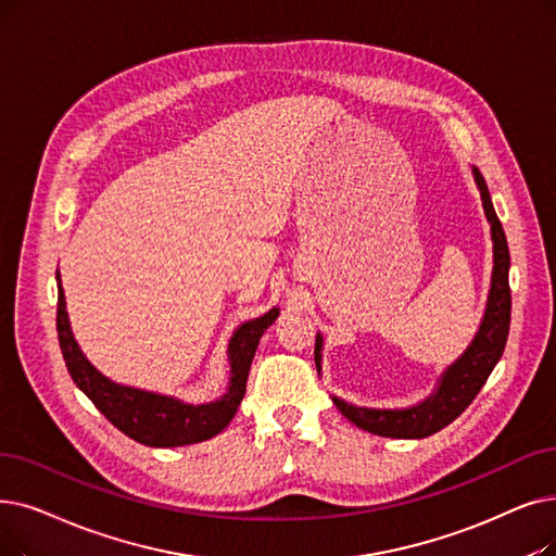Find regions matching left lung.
Wrapping results in <instances>:
<instances>
[{
    "label": "left lung",
    "instance_id": "8db88e82",
    "mask_svg": "<svg viewBox=\"0 0 556 556\" xmlns=\"http://www.w3.org/2000/svg\"><path fill=\"white\" fill-rule=\"evenodd\" d=\"M472 177L477 190L481 195V206L491 225V240H493V273H491V288L489 300L484 308V318L479 323V329L466 352L458 356L454 364H450L437 381V389L427 395L422 402L404 408H372V406H356L341 397L331 395L333 404L338 406L350 422L358 429L377 433L386 439H425L431 433L441 431L452 420L462 416L468 404L477 397L481 386L486 383L489 375L497 366V361L504 352L506 336H509L511 323V291H509V245H506L504 229L497 220V213L493 208V200L489 186L481 177L477 167H472ZM316 368L323 370V333L316 336Z\"/></svg>",
    "mask_w": 556,
    "mask_h": 556
}]
</instances>
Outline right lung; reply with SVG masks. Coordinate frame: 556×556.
I'll return each instance as SVG.
<instances>
[{
    "label": "right lung",
    "mask_w": 556,
    "mask_h": 556,
    "mask_svg": "<svg viewBox=\"0 0 556 556\" xmlns=\"http://www.w3.org/2000/svg\"><path fill=\"white\" fill-rule=\"evenodd\" d=\"M56 286L59 345L70 377L75 379L79 391L86 393V397L100 408L109 422L127 433L129 439L150 447H179L202 443L213 439L215 433H220L231 422L240 406V400L245 395L250 366L261 336L279 316V306H273L263 316L238 325L227 348L229 386L225 395L213 402L190 404L173 395H161L154 391L117 383L94 368L75 341V333H72L59 270Z\"/></svg>",
    "instance_id": "1"
}]
</instances>
